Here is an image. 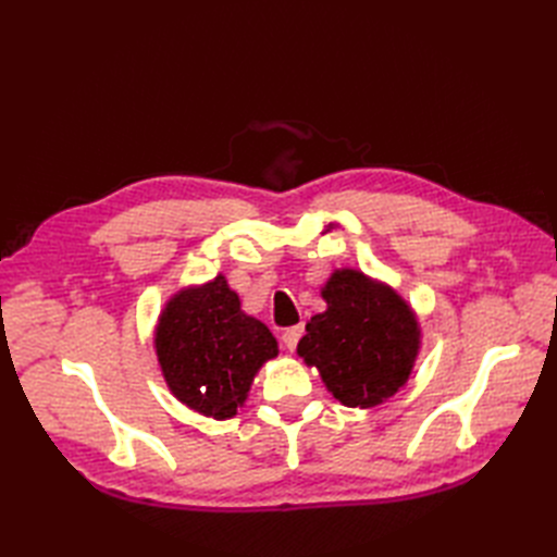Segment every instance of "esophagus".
Returning <instances> with one entry per match:
<instances>
[{"instance_id": "34e87169", "label": "esophagus", "mask_w": 557, "mask_h": 557, "mask_svg": "<svg viewBox=\"0 0 557 557\" xmlns=\"http://www.w3.org/2000/svg\"><path fill=\"white\" fill-rule=\"evenodd\" d=\"M301 332H305V327H301V325H295V327L283 330V334H281V342H283V346L288 348V350H295V348H297V344H299V339H301Z\"/></svg>"}]
</instances>
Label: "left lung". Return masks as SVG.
<instances>
[{"label": "left lung", "instance_id": "8db88e82", "mask_svg": "<svg viewBox=\"0 0 557 557\" xmlns=\"http://www.w3.org/2000/svg\"><path fill=\"white\" fill-rule=\"evenodd\" d=\"M327 311L311 318L297 352L318 367L346 407H374L407 383L418 352V325L399 295L364 274L334 272L323 288Z\"/></svg>", "mask_w": 557, "mask_h": 557}]
</instances>
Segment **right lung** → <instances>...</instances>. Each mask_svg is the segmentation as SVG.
Returning a JSON list of instances; mask_svg holds the SVG:
<instances>
[{
	"mask_svg": "<svg viewBox=\"0 0 557 557\" xmlns=\"http://www.w3.org/2000/svg\"><path fill=\"white\" fill-rule=\"evenodd\" d=\"M156 350L172 393L190 409L225 420L237 413L252 376L276 358L278 346L264 323L242 311L227 281L215 276L166 305Z\"/></svg>",
	"mask_w": 557,
	"mask_h": 557,
	"instance_id": "1",
	"label": "right lung"
}]
</instances>
